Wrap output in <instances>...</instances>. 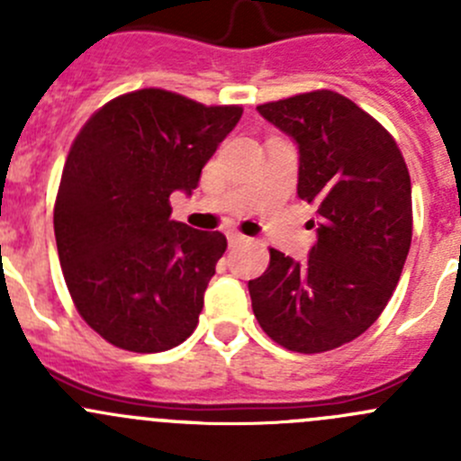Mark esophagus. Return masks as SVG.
Listing matches in <instances>:
<instances>
[{
  "label": "esophagus",
  "mask_w": 461,
  "mask_h": 461,
  "mask_svg": "<svg viewBox=\"0 0 461 461\" xmlns=\"http://www.w3.org/2000/svg\"><path fill=\"white\" fill-rule=\"evenodd\" d=\"M227 240H230V245H239L248 240V236H243L240 231H227Z\"/></svg>",
  "instance_id": "34e87169"
}]
</instances>
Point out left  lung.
Segmentation results:
<instances>
[{"instance_id":"obj_1","label":"left lung","mask_w":461,"mask_h":461,"mask_svg":"<svg viewBox=\"0 0 461 461\" xmlns=\"http://www.w3.org/2000/svg\"><path fill=\"white\" fill-rule=\"evenodd\" d=\"M257 109L299 144V198L317 207L319 239L303 265L269 249L248 285L254 317L285 350H334L364 334L397 287L412 239L411 174L388 129L341 93Z\"/></svg>"}]
</instances>
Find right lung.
<instances>
[{
  "mask_svg": "<svg viewBox=\"0 0 461 461\" xmlns=\"http://www.w3.org/2000/svg\"><path fill=\"white\" fill-rule=\"evenodd\" d=\"M240 115L239 104L138 88L100 106L73 140L55 240L77 312L111 346L162 352L196 330L227 239L171 221L169 196L196 189Z\"/></svg>",
  "mask_w": 461,
  "mask_h": 461,
  "instance_id": "1",
  "label": "right lung"
}]
</instances>
